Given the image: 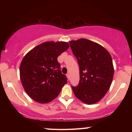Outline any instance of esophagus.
Segmentation results:
<instances>
[{
  "label": "esophagus",
  "instance_id": "34e87169",
  "mask_svg": "<svg viewBox=\"0 0 132 132\" xmlns=\"http://www.w3.org/2000/svg\"><path fill=\"white\" fill-rule=\"evenodd\" d=\"M66 76H67V77H68V79L69 80V78H70V75H69V73H68V74L66 75Z\"/></svg>",
  "mask_w": 132,
  "mask_h": 132
}]
</instances>
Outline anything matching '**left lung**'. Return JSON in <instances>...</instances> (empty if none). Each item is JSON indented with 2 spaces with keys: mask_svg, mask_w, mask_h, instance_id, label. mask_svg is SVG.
<instances>
[{
  "mask_svg": "<svg viewBox=\"0 0 132 132\" xmlns=\"http://www.w3.org/2000/svg\"><path fill=\"white\" fill-rule=\"evenodd\" d=\"M69 43L80 68V81L77 87L71 86L73 93L85 104L97 103L106 94L113 80L110 53L101 45L87 39Z\"/></svg>",
  "mask_w": 132,
  "mask_h": 132,
  "instance_id": "1",
  "label": "left lung"
}]
</instances>
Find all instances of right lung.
Listing matches in <instances>:
<instances>
[{"label":"right lung","mask_w":132,"mask_h":132,"mask_svg":"<svg viewBox=\"0 0 132 132\" xmlns=\"http://www.w3.org/2000/svg\"><path fill=\"white\" fill-rule=\"evenodd\" d=\"M69 48L68 42L48 41L24 56L20 66V77L24 90L35 101L41 104L52 101L67 82L57 59Z\"/></svg>","instance_id":"1"}]
</instances>
